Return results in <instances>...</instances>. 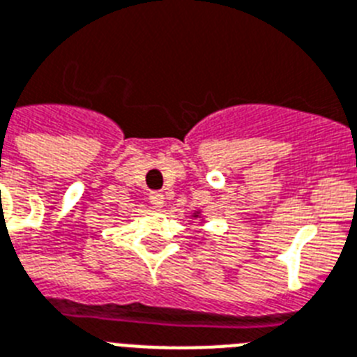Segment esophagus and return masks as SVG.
Instances as JSON below:
<instances>
[{
	"mask_svg": "<svg viewBox=\"0 0 357 357\" xmlns=\"http://www.w3.org/2000/svg\"><path fill=\"white\" fill-rule=\"evenodd\" d=\"M149 202L153 208H162L164 206V195L160 191H153V193H149Z\"/></svg>",
	"mask_w": 357,
	"mask_h": 357,
	"instance_id": "34e87169",
	"label": "esophagus"
}]
</instances>
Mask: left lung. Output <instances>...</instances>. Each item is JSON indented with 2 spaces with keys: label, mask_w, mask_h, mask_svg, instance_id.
I'll use <instances>...</instances> for the list:
<instances>
[{
  "label": "left lung",
  "mask_w": 357,
  "mask_h": 357,
  "mask_svg": "<svg viewBox=\"0 0 357 357\" xmlns=\"http://www.w3.org/2000/svg\"><path fill=\"white\" fill-rule=\"evenodd\" d=\"M193 216H195V218H199L200 215H199V213H193Z\"/></svg>",
  "instance_id": "8db88e82"
}]
</instances>
